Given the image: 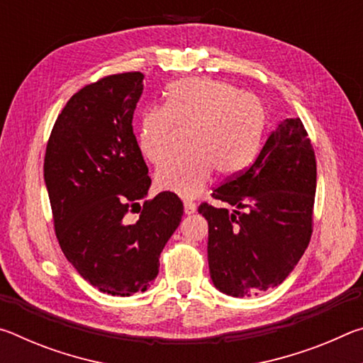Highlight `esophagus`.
<instances>
[{"instance_id": "34e87169", "label": "esophagus", "mask_w": 363, "mask_h": 363, "mask_svg": "<svg viewBox=\"0 0 363 363\" xmlns=\"http://www.w3.org/2000/svg\"><path fill=\"white\" fill-rule=\"evenodd\" d=\"M184 211L186 214H194L196 211V205L194 201H184Z\"/></svg>"}]
</instances>
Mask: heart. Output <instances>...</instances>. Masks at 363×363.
Wrapping results in <instances>:
<instances>
[{
  "label": "heart",
  "instance_id": "1",
  "mask_svg": "<svg viewBox=\"0 0 363 363\" xmlns=\"http://www.w3.org/2000/svg\"><path fill=\"white\" fill-rule=\"evenodd\" d=\"M264 125L266 110L255 94L223 79H181L164 91L163 107L140 116L138 145L144 158L162 164L176 152L179 133H189V155L160 168L155 184L190 199L205 189L213 171L227 177L247 168L259 149Z\"/></svg>",
  "mask_w": 363,
  "mask_h": 363
}]
</instances>
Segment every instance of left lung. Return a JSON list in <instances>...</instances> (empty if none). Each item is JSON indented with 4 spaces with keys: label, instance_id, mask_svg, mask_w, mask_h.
<instances>
[{
    "label": "left lung",
    "instance_id": "8db88e82",
    "mask_svg": "<svg viewBox=\"0 0 363 363\" xmlns=\"http://www.w3.org/2000/svg\"><path fill=\"white\" fill-rule=\"evenodd\" d=\"M317 163L301 118H286L269 134L247 169L211 194L235 208L206 201L208 264L214 286L229 296H253L280 285L311 242Z\"/></svg>",
    "mask_w": 363,
    "mask_h": 363
}]
</instances>
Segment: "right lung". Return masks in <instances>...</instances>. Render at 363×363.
<instances>
[{
	"label": "right lung",
	"instance_id": "add662e5",
	"mask_svg": "<svg viewBox=\"0 0 363 363\" xmlns=\"http://www.w3.org/2000/svg\"><path fill=\"white\" fill-rule=\"evenodd\" d=\"M143 79L140 72H126L86 84L59 113L45 155L60 248L86 281L113 296L152 285L184 214L171 192L139 203L152 182L133 133ZM130 212L138 213L136 221Z\"/></svg>",
	"mask_w": 363,
	"mask_h": 363
}]
</instances>
